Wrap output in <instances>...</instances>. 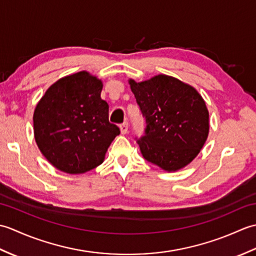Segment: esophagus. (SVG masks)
<instances>
[{"label": "esophagus", "instance_id": "34e87169", "mask_svg": "<svg viewBox=\"0 0 256 256\" xmlns=\"http://www.w3.org/2000/svg\"><path fill=\"white\" fill-rule=\"evenodd\" d=\"M120 130H121V133L122 134H126L128 133V124L126 122L120 124Z\"/></svg>", "mask_w": 256, "mask_h": 256}]
</instances>
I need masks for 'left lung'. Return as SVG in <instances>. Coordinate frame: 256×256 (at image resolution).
I'll return each mask as SVG.
<instances>
[{
  "mask_svg": "<svg viewBox=\"0 0 256 256\" xmlns=\"http://www.w3.org/2000/svg\"><path fill=\"white\" fill-rule=\"evenodd\" d=\"M146 120L138 140L144 158L166 172L187 166L209 134V112L194 86L170 76L158 74L142 82L128 80Z\"/></svg>",
  "mask_w": 256,
  "mask_h": 256,
  "instance_id": "8db88e82",
  "label": "left lung"
}]
</instances>
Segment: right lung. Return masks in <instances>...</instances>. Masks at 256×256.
Returning a JSON list of instances; mask_svg holds the SVG:
<instances>
[{"label":"right lung","mask_w":256,"mask_h":256,"mask_svg":"<svg viewBox=\"0 0 256 256\" xmlns=\"http://www.w3.org/2000/svg\"><path fill=\"white\" fill-rule=\"evenodd\" d=\"M102 81L86 72L67 76L47 89L34 111L38 148L57 170L84 174L102 164L120 134L108 122Z\"/></svg>","instance_id":"right-lung-1"}]
</instances>
